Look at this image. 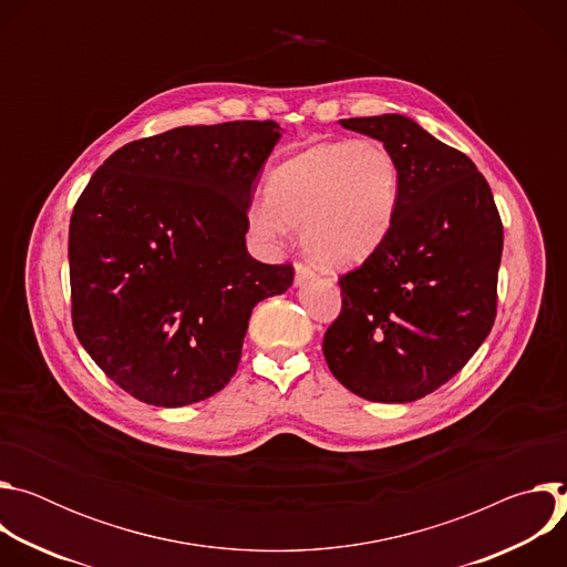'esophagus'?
I'll return each mask as SVG.
<instances>
[{"label": "esophagus", "instance_id": "34e87169", "mask_svg": "<svg viewBox=\"0 0 567 567\" xmlns=\"http://www.w3.org/2000/svg\"><path fill=\"white\" fill-rule=\"evenodd\" d=\"M316 276V271L305 265V262H296V285H305L307 280H311Z\"/></svg>", "mask_w": 567, "mask_h": 567}]
</instances>
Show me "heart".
<instances>
[{"label": "heart", "instance_id": "1", "mask_svg": "<svg viewBox=\"0 0 567 567\" xmlns=\"http://www.w3.org/2000/svg\"><path fill=\"white\" fill-rule=\"evenodd\" d=\"M401 190L392 152L374 138L313 145L271 177V197L251 204V224L269 237L305 226L309 256L330 269L368 260L390 233Z\"/></svg>", "mask_w": 567, "mask_h": 567}]
</instances>
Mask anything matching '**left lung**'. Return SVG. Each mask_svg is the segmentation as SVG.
Listing matches in <instances>:
<instances>
[{
    "instance_id": "obj_1",
    "label": "left lung",
    "mask_w": 567,
    "mask_h": 567,
    "mask_svg": "<svg viewBox=\"0 0 567 567\" xmlns=\"http://www.w3.org/2000/svg\"><path fill=\"white\" fill-rule=\"evenodd\" d=\"M341 125L392 152L401 190L383 245L339 278L341 313L322 354L350 392L415 401L455 377L494 328L501 213L473 161L415 121L383 114Z\"/></svg>"
}]
</instances>
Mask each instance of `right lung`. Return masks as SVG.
<instances>
[{
	"label": "right lung",
	"mask_w": 567,
	"mask_h": 567,
	"mask_svg": "<svg viewBox=\"0 0 567 567\" xmlns=\"http://www.w3.org/2000/svg\"><path fill=\"white\" fill-rule=\"evenodd\" d=\"M274 121L175 127L116 150L69 224L71 322L127 394L179 409L235 374L254 307L293 267L247 251L254 182Z\"/></svg>",
	"instance_id": "1"
}]
</instances>
